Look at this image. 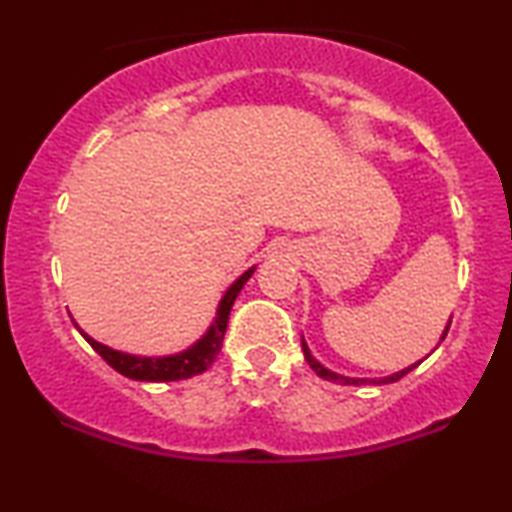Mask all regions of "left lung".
<instances>
[{
	"label": "left lung",
	"instance_id": "obj_1",
	"mask_svg": "<svg viewBox=\"0 0 512 512\" xmlns=\"http://www.w3.org/2000/svg\"><path fill=\"white\" fill-rule=\"evenodd\" d=\"M450 328V326H447ZM447 335V331L443 333V338ZM303 352H305V361L310 363L312 366V370L314 373H317L319 377H324V380H333V382H340V384H370V382H377V384H382V382H398L401 380V377H405L410 373V370H415L419 363H415V366H408L405 370H401V373H394L391 377H384V380H354V377H342V375H335V373H331V370H326L324 366H321V363L314 359V356L310 354V347L305 345V340H303Z\"/></svg>",
	"mask_w": 512,
	"mask_h": 512
}]
</instances>
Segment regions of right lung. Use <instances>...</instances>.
Here are the masks:
<instances>
[{
  "label": "right lung",
  "mask_w": 512,
  "mask_h": 512,
  "mask_svg": "<svg viewBox=\"0 0 512 512\" xmlns=\"http://www.w3.org/2000/svg\"><path fill=\"white\" fill-rule=\"evenodd\" d=\"M251 275H254V268L244 272V275L237 279L233 286H230V289L226 291V296L221 298L219 310H216V319H214L212 328L207 331L205 338H202L200 342H195L191 349H186V352H181V354L160 356V359H151V356H130V354L116 352V349H109L107 345H100V342H95L88 333H83L79 326L76 328H79L83 338L90 342V347H93L111 368L118 370V373L125 377H130V380H142V382L186 380V377L205 373V370L214 363L216 356H219L221 345H223V335H226V328H228V314H230V310H233L237 293L242 291V286L247 284V279Z\"/></svg>",
  "instance_id": "obj_1"
}]
</instances>
